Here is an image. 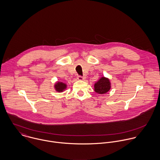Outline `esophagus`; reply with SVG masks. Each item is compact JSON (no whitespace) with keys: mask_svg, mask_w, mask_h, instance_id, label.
Listing matches in <instances>:
<instances>
[{"mask_svg":"<svg viewBox=\"0 0 160 160\" xmlns=\"http://www.w3.org/2000/svg\"><path fill=\"white\" fill-rule=\"evenodd\" d=\"M78 80H84L86 79V76H78Z\"/></svg>","mask_w":160,"mask_h":160,"instance_id":"obj_1","label":"esophagus"}]
</instances>
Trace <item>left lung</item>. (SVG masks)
<instances>
[{
	"mask_svg": "<svg viewBox=\"0 0 160 160\" xmlns=\"http://www.w3.org/2000/svg\"><path fill=\"white\" fill-rule=\"evenodd\" d=\"M110 80L105 77H102L95 84L94 91L99 94H103L110 91L111 88Z\"/></svg>",
	"mask_w": 160,
	"mask_h": 160,
	"instance_id": "1",
	"label": "left lung"
}]
</instances>
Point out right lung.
<instances>
[{
  "label": "right lung",
  "instance_id": "right-lung-1",
  "mask_svg": "<svg viewBox=\"0 0 160 160\" xmlns=\"http://www.w3.org/2000/svg\"><path fill=\"white\" fill-rule=\"evenodd\" d=\"M67 88V84L61 82H57L55 84V89L56 91L58 92H62L63 91Z\"/></svg>",
  "mask_w": 160,
  "mask_h": 160
}]
</instances>
